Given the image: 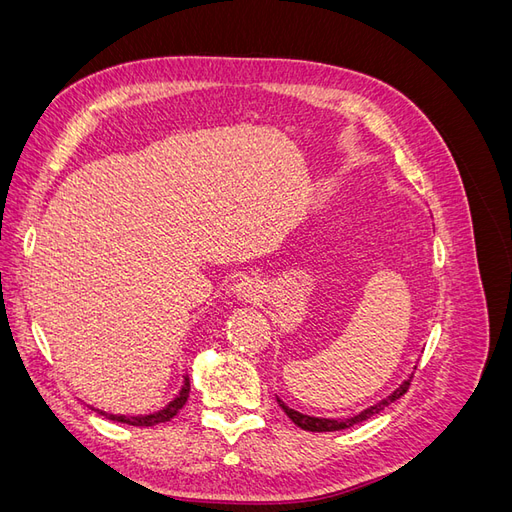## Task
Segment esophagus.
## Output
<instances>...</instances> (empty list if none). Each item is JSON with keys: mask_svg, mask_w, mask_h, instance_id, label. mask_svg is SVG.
<instances>
[{"mask_svg": "<svg viewBox=\"0 0 512 512\" xmlns=\"http://www.w3.org/2000/svg\"><path fill=\"white\" fill-rule=\"evenodd\" d=\"M232 292H235V299L239 303H258L262 299L260 284L256 280H252V277H247V280H241Z\"/></svg>", "mask_w": 512, "mask_h": 512, "instance_id": "obj_1", "label": "esophagus"}]
</instances>
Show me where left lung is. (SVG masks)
I'll return each instance as SVG.
<instances>
[{"label": "left lung", "mask_w": 512, "mask_h": 512, "mask_svg": "<svg viewBox=\"0 0 512 512\" xmlns=\"http://www.w3.org/2000/svg\"><path fill=\"white\" fill-rule=\"evenodd\" d=\"M414 369H416V367H414ZM410 380H412V374L408 376V380L401 382L391 395H386L384 399H380L378 404L369 406V408L361 410L359 414L348 416V418H322V416H309V414H303V412H297V410L288 408L280 397H277V404H280V408L286 412V416L290 418V421H292L294 425L301 427V429H305V431H318V433H322V431H342V429H348V427H354V425H359V423L367 421V418H371L374 414L382 412L384 408H389V406L393 404V401H397L401 395H404V393L408 391Z\"/></svg>", "instance_id": "1"}]
</instances>
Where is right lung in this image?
<instances>
[{
    "label": "right lung",
    "instance_id": "obj_1",
    "mask_svg": "<svg viewBox=\"0 0 512 512\" xmlns=\"http://www.w3.org/2000/svg\"><path fill=\"white\" fill-rule=\"evenodd\" d=\"M190 397V378L183 376V384L179 393L175 395L173 401H168V404L156 412H149V414H136V416H126V414H108L104 410L98 408H91L96 410L98 414H102L108 421H115V423H123V425H132V427H153V425H160L170 421V418L177 416V412L185 406V401Z\"/></svg>",
    "mask_w": 512,
    "mask_h": 512
}]
</instances>
